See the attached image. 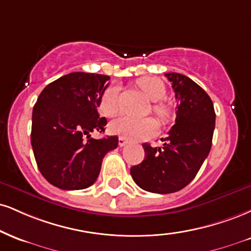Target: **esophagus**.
I'll return each instance as SVG.
<instances>
[{
	"mask_svg": "<svg viewBox=\"0 0 251 251\" xmlns=\"http://www.w3.org/2000/svg\"><path fill=\"white\" fill-rule=\"evenodd\" d=\"M118 144H119V146H120V147H123V146H125L126 144H127V140H126L125 138L120 137V138H119V140H118Z\"/></svg>",
	"mask_w": 251,
	"mask_h": 251,
	"instance_id": "esophagus-1",
	"label": "esophagus"
}]
</instances>
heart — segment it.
<instances>
[{"label": "heart", "instance_id": "1", "mask_svg": "<svg viewBox=\"0 0 251 251\" xmlns=\"http://www.w3.org/2000/svg\"><path fill=\"white\" fill-rule=\"evenodd\" d=\"M137 85L152 101L153 111L160 119L165 120L170 116V107L161 102L166 96L164 81L156 77H143L138 79ZM99 111L105 117H114L119 112V87L108 86L100 97ZM158 124L152 118H133L124 116L110 124V131L113 134L129 139V140H145L158 133Z\"/></svg>", "mask_w": 251, "mask_h": 251}]
</instances>
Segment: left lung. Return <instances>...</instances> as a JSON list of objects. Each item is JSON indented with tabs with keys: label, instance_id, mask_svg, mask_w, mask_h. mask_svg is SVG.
<instances>
[{
	"label": "left lung",
	"instance_id": "8db88e82",
	"mask_svg": "<svg viewBox=\"0 0 251 251\" xmlns=\"http://www.w3.org/2000/svg\"><path fill=\"white\" fill-rule=\"evenodd\" d=\"M165 76L175 93V124L161 139L162 147L143 145L145 159L131 168L140 188L158 194L180 191L194 179L209 154L215 128V111L207 92L185 75Z\"/></svg>",
	"mask_w": 251,
	"mask_h": 251
}]
</instances>
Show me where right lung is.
Returning a JSON list of instances; mask_svg holds the SVG:
<instances>
[{
  "mask_svg": "<svg viewBox=\"0 0 251 251\" xmlns=\"http://www.w3.org/2000/svg\"><path fill=\"white\" fill-rule=\"evenodd\" d=\"M110 77L71 72L50 83L32 110L31 146L48 182L76 191L95 183L105 154L117 149L118 137L90 138L104 132L106 118L97 111ZM88 141H85V137Z\"/></svg>",
  "mask_w": 251,
  "mask_h": 251,
  "instance_id": "1",
  "label": "right lung"
}]
</instances>
